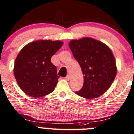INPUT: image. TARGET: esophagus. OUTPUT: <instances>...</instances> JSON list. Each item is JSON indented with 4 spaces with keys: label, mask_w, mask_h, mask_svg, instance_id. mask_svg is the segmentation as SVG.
<instances>
[{
    "label": "esophagus",
    "mask_w": 134,
    "mask_h": 134,
    "mask_svg": "<svg viewBox=\"0 0 134 134\" xmlns=\"http://www.w3.org/2000/svg\"><path fill=\"white\" fill-rule=\"evenodd\" d=\"M70 78H71V77H70V75H67V76H66V77L65 78V79L67 80H69L70 79Z\"/></svg>",
    "instance_id": "obj_1"
}]
</instances>
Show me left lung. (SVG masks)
<instances>
[{
    "label": "left lung",
    "mask_w": 134,
    "mask_h": 134,
    "mask_svg": "<svg viewBox=\"0 0 134 134\" xmlns=\"http://www.w3.org/2000/svg\"><path fill=\"white\" fill-rule=\"evenodd\" d=\"M84 75V84L76 94L87 99L99 97L111 86L116 75L115 58L105 44L91 38L69 44Z\"/></svg>",
    "instance_id": "8db88e82"
}]
</instances>
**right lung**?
<instances>
[{"label": "right lung", "mask_w": 134, "mask_h": 134, "mask_svg": "<svg viewBox=\"0 0 134 134\" xmlns=\"http://www.w3.org/2000/svg\"><path fill=\"white\" fill-rule=\"evenodd\" d=\"M62 45V41L42 40L31 42L21 50L15 59L14 72L25 93L40 97L54 90L59 76L51 58Z\"/></svg>", "instance_id": "right-lung-1"}]
</instances>
